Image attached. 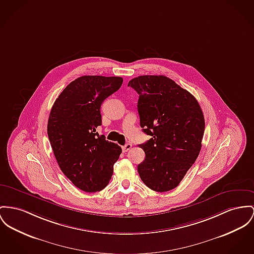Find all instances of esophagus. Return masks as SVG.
Segmentation results:
<instances>
[{"instance_id": "34e87169", "label": "esophagus", "mask_w": 254, "mask_h": 254, "mask_svg": "<svg viewBox=\"0 0 254 254\" xmlns=\"http://www.w3.org/2000/svg\"><path fill=\"white\" fill-rule=\"evenodd\" d=\"M131 148H132V143H130V142H128V143H126L124 146H122V149H123L124 152H127V151L130 150Z\"/></svg>"}]
</instances>
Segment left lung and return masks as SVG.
<instances>
[{"mask_svg": "<svg viewBox=\"0 0 254 254\" xmlns=\"http://www.w3.org/2000/svg\"><path fill=\"white\" fill-rule=\"evenodd\" d=\"M128 86L137 92L140 127L151 138L138 146L145 159L137 166L142 182L155 191L179 185L201 149L205 120L197 100L166 76L144 75Z\"/></svg>", "mask_w": 254, "mask_h": 254, "instance_id": "obj_1", "label": "left lung"}]
</instances>
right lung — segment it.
Instances as JSON below:
<instances>
[{
    "instance_id": "add662e5",
    "label": "right lung",
    "mask_w": 254,
    "mask_h": 254,
    "mask_svg": "<svg viewBox=\"0 0 254 254\" xmlns=\"http://www.w3.org/2000/svg\"><path fill=\"white\" fill-rule=\"evenodd\" d=\"M123 83L121 77L82 76L71 82L52 107L47 133L56 160L68 179L86 192L107 186L122 152L96 128L102 103Z\"/></svg>"
}]
</instances>
